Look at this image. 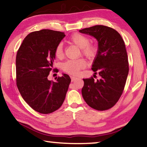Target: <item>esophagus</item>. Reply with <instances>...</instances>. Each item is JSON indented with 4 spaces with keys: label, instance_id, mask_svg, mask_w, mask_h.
I'll return each mask as SVG.
<instances>
[{
    "label": "esophagus",
    "instance_id": "obj_1",
    "mask_svg": "<svg viewBox=\"0 0 147 147\" xmlns=\"http://www.w3.org/2000/svg\"><path fill=\"white\" fill-rule=\"evenodd\" d=\"M71 80L72 81H74V80H76V78H77V77H76V76H71Z\"/></svg>",
    "mask_w": 147,
    "mask_h": 147
}]
</instances>
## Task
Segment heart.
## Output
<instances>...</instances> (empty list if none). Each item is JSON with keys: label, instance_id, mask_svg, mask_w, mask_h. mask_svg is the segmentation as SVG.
I'll list each match as a JSON object with an SVG mask.
<instances>
[{"label": "heart", "instance_id": "heart-1", "mask_svg": "<svg viewBox=\"0 0 147 147\" xmlns=\"http://www.w3.org/2000/svg\"><path fill=\"white\" fill-rule=\"evenodd\" d=\"M70 41L81 49L82 53L86 57L92 59L95 56L96 47L92 44H89V39L86 36L80 34L73 35L70 38ZM55 56L57 58H61L63 56V50L62 44H59L55 49ZM86 63L83 59L69 60L63 63L62 68L67 73L74 74H78L81 69L86 67Z\"/></svg>", "mask_w": 147, "mask_h": 147}]
</instances>
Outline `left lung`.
I'll use <instances>...</instances> for the list:
<instances>
[{"label": "left lung", "instance_id": "obj_1", "mask_svg": "<svg viewBox=\"0 0 147 147\" xmlns=\"http://www.w3.org/2000/svg\"><path fill=\"white\" fill-rule=\"evenodd\" d=\"M79 32L92 36L98 41L92 70L100 77L97 80L92 77L83 79L82 97L92 108L106 110L119 100L127 78L129 63L125 43L119 33L108 26L97 25Z\"/></svg>", "mask_w": 147, "mask_h": 147}]
</instances>
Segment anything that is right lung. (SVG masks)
I'll return each mask as SVG.
<instances>
[{
	"label": "right lung",
	"mask_w": 147,
	"mask_h": 147,
	"mask_svg": "<svg viewBox=\"0 0 147 147\" xmlns=\"http://www.w3.org/2000/svg\"><path fill=\"white\" fill-rule=\"evenodd\" d=\"M65 37L64 32L41 30L24 39L16 58V84L25 102L40 113L47 114L62 106L71 78L63 74L55 81L48 80L55 49Z\"/></svg>",
	"instance_id": "1"
}]
</instances>
